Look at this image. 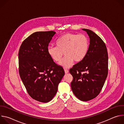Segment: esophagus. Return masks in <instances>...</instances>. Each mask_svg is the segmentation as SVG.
I'll list each match as a JSON object with an SVG mask.
<instances>
[{"label":"esophagus","mask_w":124,"mask_h":124,"mask_svg":"<svg viewBox=\"0 0 124 124\" xmlns=\"http://www.w3.org/2000/svg\"><path fill=\"white\" fill-rule=\"evenodd\" d=\"M64 70H65V73L66 74H67L69 73V70H67V69H64Z\"/></svg>","instance_id":"esophagus-1"}]
</instances>
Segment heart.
<instances>
[{
  "mask_svg": "<svg viewBox=\"0 0 124 124\" xmlns=\"http://www.w3.org/2000/svg\"><path fill=\"white\" fill-rule=\"evenodd\" d=\"M56 46H48L47 53L55 62H59L63 56L65 57L60 64L64 68L71 66L74 61L78 63L86 56L89 49L88 38L84 35L72 33H66L55 42Z\"/></svg>",
  "mask_w": 124,
  "mask_h": 124,
  "instance_id": "obj_1",
  "label": "heart"
}]
</instances>
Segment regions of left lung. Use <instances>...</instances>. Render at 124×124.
<instances>
[{
    "label": "left lung",
    "mask_w": 124,
    "mask_h": 124,
    "mask_svg": "<svg viewBox=\"0 0 124 124\" xmlns=\"http://www.w3.org/2000/svg\"><path fill=\"white\" fill-rule=\"evenodd\" d=\"M90 38V45L84 59L74 65L69 72L73 77L70 83L75 95L88 101L100 93L108 74V53L103 40L92 31L82 29Z\"/></svg>",
    "instance_id": "obj_1"
}]
</instances>
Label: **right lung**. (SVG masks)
Wrapping results in <instances>:
<instances>
[{"label": "right lung", "instance_id": "right-lung-1", "mask_svg": "<svg viewBox=\"0 0 124 124\" xmlns=\"http://www.w3.org/2000/svg\"><path fill=\"white\" fill-rule=\"evenodd\" d=\"M54 31L36 32L22 43L19 51V71L29 96L42 102L50 101L57 93L64 70L49 56L48 44Z\"/></svg>", "mask_w": 124, "mask_h": 124}]
</instances>
